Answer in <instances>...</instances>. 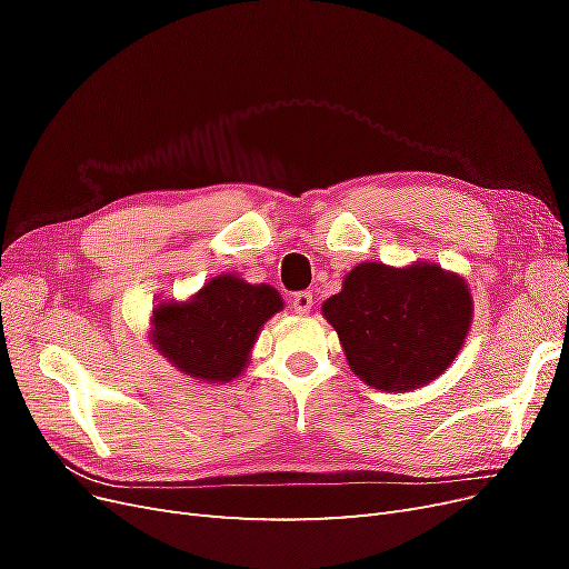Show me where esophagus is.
<instances>
[{"label": "esophagus", "instance_id": "1", "mask_svg": "<svg viewBox=\"0 0 569 569\" xmlns=\"http://www.w3.org/2000/svg\"><path fill=\"white\" fill-rule=\"evenodd\" d=\"M291 306H295L297 313H308L313 306V295L311 291H297V295L291 297Z\"/></svg>", "mask_w": 569, "mask_h": 569}]
</instances>
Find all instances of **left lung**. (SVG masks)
Here are the masks:
<instances>
[{"mask_svg":"<svg viewBox=\"0 0 569 569\" xmlns=\"http://www.w3.org/2000/svg\"><path fill=\"white\" fill-rule=\"evenodd\" d=\"M351 370L382 391L432 382L470 332L472 297L458 274L432 263H360L322 303Z\"/></svg>","mask_w":569,"mask_h":569,"instance_id":"left-lung-1","label":"left lung"}]
</instances>
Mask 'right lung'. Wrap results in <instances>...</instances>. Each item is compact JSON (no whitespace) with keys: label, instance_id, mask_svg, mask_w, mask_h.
Here are the masks:
<instances>
[{"label":"right lung","instance_id":"obj_1","mask_svg":"<svg viewBox=\"0 0 569 569\" xmlns=\"http://www.w3.org/2000/svg\"><path fill=\"white\" fill-rule=\"evenodd\" d=\"M282 308L278 289L220 274L187 303L153 308L151 339L184 375L228 382L242 375L263 322Z\"/></svg>","mask_w":569,"mask_h":569}]
</instances>
